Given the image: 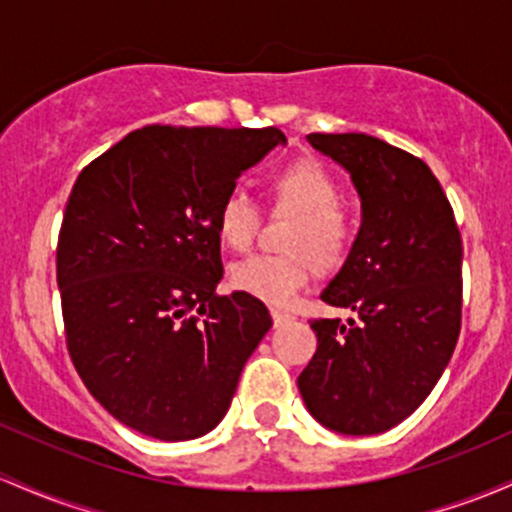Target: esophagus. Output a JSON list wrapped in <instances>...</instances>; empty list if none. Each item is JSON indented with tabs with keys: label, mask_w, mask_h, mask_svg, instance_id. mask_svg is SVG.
<instances>
[{
	"label": "esophagus",
	"mask_w": 512,
	"mask_h": 512,
	"mask_svg": "<svg viewBox=\"0 0 512 512\" xmlns=\"http://www.w3.org/2000/svg\"><path fill=\"white\" fill-rule=\"evenodd\" d=\"M272 320H274V328H279V325L289 323L291 316H289V313H279V311H272Z\"/></svg>",
	"instance_id": "obj_1"
}]
</instances>
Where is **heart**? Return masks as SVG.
<instances>
[{"label":"heart","instance_id":"b5f03b06","mask_svg":"<svg viewBox=\"0 0 512 512\" xmlns=\"http://www.w3.org/2000/svg\"><path fill=\"white\" fill-rule=\"evenodd\" d=\"M340 196L338 179L316 160H299L279 172L272 182V199L299 221L286 243V250L294 255L245 257L230 267V284L269 306H291L311 279V260L316 265H333L350 245L352 223L340 209ZM257 228L260 209L243 189L223 196L218 235L230 250H247L255 243Z\"/></svg>","mask_w":512,"mask_h":512}]
</instances>
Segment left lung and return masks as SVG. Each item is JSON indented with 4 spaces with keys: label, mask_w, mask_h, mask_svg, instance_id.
<instances>
[{
    "label": "left lung",
    "mask_w": 512,
    "mask_h": 512,
    "mask_svg": "<svg viewBox=\"0 0 512 512\" xmlns=\"http://www.w3.org/2000/svg\"><path fill=\"white\" fill-rule=\"evenodd\" d=\"M350 174L362 226L320 299L355 318H320L299 376L308 413L340 435H379L435 389L462 325V238L423 160L367 133H311Z\"/></svg>",
    "instance_id": "left-lung-1"
}]
</instances>
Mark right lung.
Returning a JSON list of instances; mask_svg holds the SVG:
<instances>
[{
  "instance_id": "obj_1",
  "label": "right lung",
  "mask_w": 512,
  "mask_h": 512,
  "mask_svg": "<svg viewBox=\"0 0 512 512\" xmlns=\"http://www.w3.org/2000/svg\"><path fill=\"white\" fill-rule=\"evenodd\" d=\"M277 145L279 128L155 123L77 177L58 240L67 350L126 428L182 442L226 418L272 318L243 291L216 294L218 206Z\"/></svg>"
}]
</instances>
